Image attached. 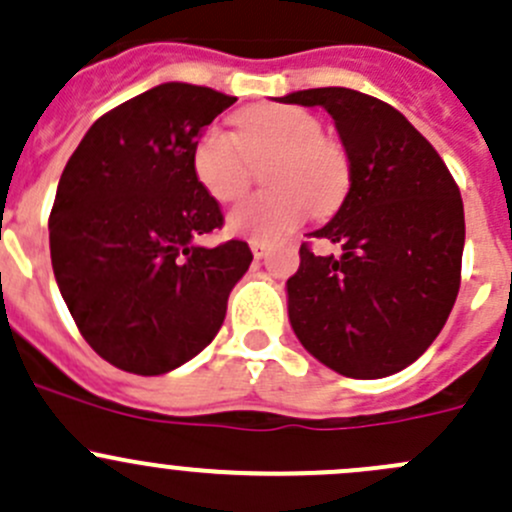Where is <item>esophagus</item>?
Returning a JSON list of instances; mask_svg holds the SVG:
<instances>
[{"mask_svg": "<svg viewBox=\"0 0 512 512\" xmlns=\"http://www.w3.org/2000/svg\"><path fill=\"white\" fill-rule=\"evenodd\" d=\"M250 250L255 255V260H262V257L270 255V245L267 242H250Z\"/></svg>", "mask_w": 512, "mask_h": 512, "instance_id": "obj_1", "label": "esophagus"}]
</instances>
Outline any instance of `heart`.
<instances>
[{"instance_id": "1", "label": "heart", "mask_w": 512, "mask_h": 512, "mask_svg": "<svg viewBox=\"0 0 512 512\" xmlns=\"http://www.w3.org/2000/svg\"><path fill=\"white\" fill-rule=\"evenodd\" d=\"M267 183L272 193L252 195L227 213L225 230L250 242H275L307 218L332 210L347 188V160L324 141L312 113L294 106L247 108L237 113L235 136L208 126L195 138L190 165L200 188L218 203H230L250 183V160L272 158Z\"/></svg>"}]
</instances>
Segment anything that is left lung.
<instances>
[{"instance_id":"8db88e82","label":"left lung","mask_w":512,"mask_h":512,"mask_svg":"<svg viewBox=\"0 0 512 512\" xmlns=\"http://www.w3.org/2000/svg\"><path fill=\"white\" fill-rule=\"evenodd\" d=\"M322 106L349 160V193L312 237L342 255L299 247L287 280L294 334L314 359L352 379H381L431 347L461 287L463 200L436 148L389 103L327 86L280 98Z\"/></svg>"}]
</instances>
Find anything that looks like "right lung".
Instances as JSON below:
<instances>
[{
	"label": "right lung",
	"mask_w": 512,
	"mask_h": 512,
	"mask_svg": "<svg viewBox=\"0 0 512 512\" xmlns=\"http://www.w3.org/2000/svg\"><path fill=\"white\" fill-rule=\"evenodd\" d=\"M235 101L208 86H153L98 118L61 173L49 218L56 285L91 349L118 369L158 376L198 356L250 267L247 242H195L223 213L190 151Z\"/></svg>",
	"instance_id": "obj_1"
}]
</instances>
